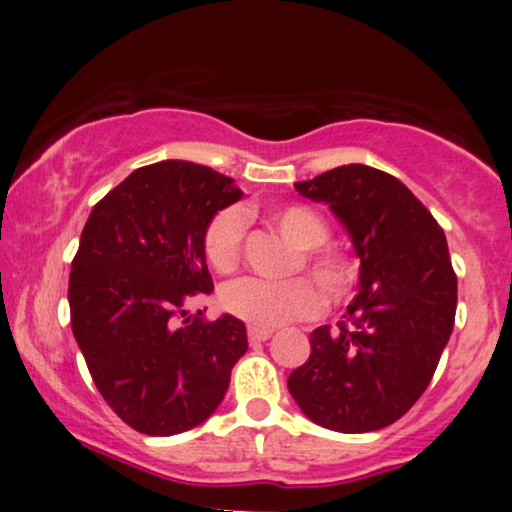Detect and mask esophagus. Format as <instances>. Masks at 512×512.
Listing matches in <instances>:
<instances>
[{
  "label": "esophagus",
  "mask_w": 512,
  "mask_h": 512,
  "mask_svg": "<svg viewBox=\"0 0 512 512\" xmlns=\"http://www.w3.org/2000/svg\"><path fill=\"white\" fill-rule=\"evenodd\" d=\"M272 333H275V331H272V328L249 326V340H251V342H263V340H268Z\"/></svg>",
  "instance_id": "esophagus-1"
}]
</instances>
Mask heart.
Here are the masks:
<instances>
[{
	"mask_svg": "<svg viewBox=\"0 0 512 512\" xmlns=\"http://www.w3.org/2000/svg\"><path fill=\"white\" fill-rule=\"evenodd\" d=\"M265 219L291 244L303 249V263L312 270L328 298H340L354 282V265L340 249L326 247L328 223L307 205H275L265 209ZM244 242V214L226 207L207 223L202 249L214 270L230 272L240 263ZM223 310L254 326H279L310 317L321 307V293L307 277L261 279L242 277L223 286Z\"/></svg>",
	"mask_w": 512,
	"mask_h": 512,
	"instance_id": "1",
	"label": "heart"
}]
</instances>
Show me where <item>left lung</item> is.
<instances>
[{"label": "left lung", "mask_w": 512, "mask_h": 512, "mask_svg": "<svg viewBox=\"0 0 512 512\" xmlns=\"http://www.w3.org/2000/svg\"><path fill=\"white\" fill-rule=\"evenodd\" d=\"M293 186L331 207L361 268L347 324L314 328L310 359L286 384L324 429H384L424 394L452 335L457 275L445 233L408 186L375 167L340 165Z\"/></svg>", "instance_id": "8db88e82"}]
</instances>
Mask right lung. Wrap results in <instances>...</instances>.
<instances>
[{
	"label": "right lung",
	"mask_w": 512,
	"mask_h": 512,
	"mask_svg": "<svg viewBox=\"0 0 512 512\" xmlns=\"http://www.w3.org/2000/svg\"><path fill=\"white\" fill-rule=\"evenodd\" d=\"M240 198L212 167L163 160L104 195L81 233L69 275L72 333L109 408L146 436L205 422L249 347L233 314L179 324L186 300L214 289L207 223Z\"/></svg>",
	"instance_id": "add662e5"
}]
</instances>
